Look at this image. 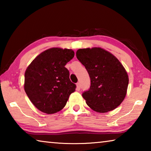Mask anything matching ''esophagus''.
Here are the masks:
<instances>
[{
    "mask_svg": "<svg viewBox=\"0 0 151 151\" xmlns=\"http://www.w3.org/2000/svg\"><path fill=\"white\" fill-rule=\"evenodd\" d=\"M80 89H81L80 83H76V90H77L78 91H80Z\"/></svg>",
    "mask_w": 151,
    "mask_h": 151,
    "instance_id": "34e87169",
    "label": "esophagus"
}]
</instances>
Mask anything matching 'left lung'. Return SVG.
<instances>
[{
	"label": "left lung",
	"instance_id": "1",
	"mask_svg": "<svg viewBox=\"0 0 151 151\" xmlns=\"http://www.w3.org/2000/svg\"><path fill=\"white\" fill-rule=\"evenodd\" d=\"M76 58L85 66L91 86L83 93L86 103L97 112L115 109L127 94L129 76L121 62L103 48H81Z\"/></svg>",
	"mask_w": 151,
	"mask_h": 151
}]
</instances>
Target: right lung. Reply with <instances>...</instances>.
Masks as SVG:
<instances>
[{
    "instance_id": "1",
    "label": "right lung",
    "mask_w": 151,
    "mask_h": 151,
    "mask_svg": "<svg viewBox=\"0 0 151 151\" xmlns=\"http://www.w3.org/2000/svg\"><path fill=\"white\" fill-rule=\"evenodd\" d=\"M75 52L72 49L51 48L38 55L24 73V88L36 108L47 114L56 113L66 105L76 85L65 67Z\"/></svg>"
}]
</instances>
